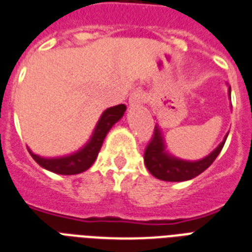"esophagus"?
Masks as SVG:
<instances>
[{
    "label": "esophagus",
    "instance_id": "1",
    "mask_svg": "<svg viewBox=\"0 0 252 252\" xmlns=\"http://www.w3.org/2000/svg\"><path fill=\"white\" fill-rule=\"evenodd\" d=\"M128 101H130V105H132V106H135V105H142L144 101H146V95H144L143 92L135 91L132 92Z\"/></svg>",
    "mask_w": 252,
    "mask_h": 252
}]
</instances>
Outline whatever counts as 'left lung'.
Wrapping results in <instances>:
<instances>
[{"label": "left lung", "instance_id": "1", "mask_svg": "<svg viewBox=\"0 0 252 252\" xmlns=\"http://www.w3.org/2000/svg\"><path fill=\"white\" fill-rule=\"evenodd\" d=\"M230 92V89H229ZM226 138L218 144V147L208 157L197 161L181 160L173 158L165 153L164 140L161 136L159 126H155L154 135L148 142L147 147L144 150V164L150 171V173L159 180L163 181H185L190 180L193 177L198 176L206 168H209L212 163L216 160L218 154L221 153L222 147L226 142Z\"/></svg>", "mask_w": 252, "mask_h": 252}]
</instances>
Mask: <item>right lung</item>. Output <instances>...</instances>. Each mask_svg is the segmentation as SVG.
<instances>
[{
  "mask_svg": "<svg viewBox=\"0 0 252 252\" xmlns=\"http://www.w3.org/2000/svg\"><path fill=\"white\" fill-rule=\"evenodd\" d=\"M125 110H126V106L124 104L106 109L99 118L91 140L80 151L72 154V155L55 158V159L54 158L47 159V158L35 155V154L31 153L30 150H29V153L40 167L48 169L51 172L59 173V175H76V173L84 172L94 163L105 136L109 132V130L113 127V125L122 118Z\"/></svg>",
  "mask_w": 252,
  "mask_h": 252,
  "instance_id": "obj_1",
  "label": "right lung"
}]
</instances>
